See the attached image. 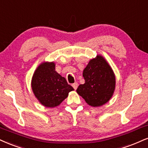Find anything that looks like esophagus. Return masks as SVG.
<instances>
[{"instance_id":"obj_1","label":"esophagus","mask_w":148,"mask_h":148,"mask_svg":"<svg viewBox=\"0 0 148 148\" xmlns=\"http://www.w3.org/2000/svg\"><path fill=\"white\" fill-rule=\"evenodd\" d=\"M78 85H79V84H78V83H73L72 84V87L73 88H74V90H76V89H77V88H78Z\"/></svg>"}]
</instances>
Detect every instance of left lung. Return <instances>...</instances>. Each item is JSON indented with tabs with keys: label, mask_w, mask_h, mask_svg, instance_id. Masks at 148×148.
<instances>
[{
	"label": "left lung",
	"mask_w": 148,
	"mask_h": 148,
	"mask_svg": "<svg viewBox=\"0 0 148 148\" xmlns=\"http://www.w3.org/2000/svg\"><path fill=\"white\" fill-rule=\"evenodd\" d=\"M84 84L76 92L92 107L104 105L111 99L115 89V76L103 56H97L89 62L83 72Z\"/></svg>",
	"instance_id": "8db88e82"
}]
</instances>
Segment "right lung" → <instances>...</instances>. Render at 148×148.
I'll list each match as a JSON object with an SVG mask.
<instances>
[{
	"instance_id": "add662e5",
	"label": "right lung",
	"mask_w": 148,
	"mask_h": 148,
	"mask_svg": "<svg viewBox=\"0 0 148 148\" xmlns=\"http://www.w3.org/2000/svg\"><path fill=\"white\" fill-rule=\"evenodd\" d=\"M32 88L40 103L47 108L59 106L74 88L55 71V64L42 63L37 67L32 80Z\"/></svg>"
}]
</instances>
